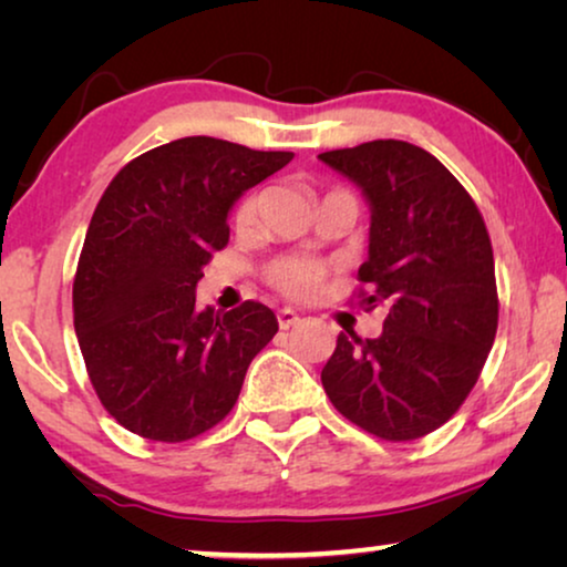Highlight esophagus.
Masks as SVG:
<instances>
[{"label":"esophagus","instance_id":"esophagus-1","mask_svg":"<svg viewBox=\"0 0 567 567\" xmlns=\"http://www.w3.org/2000/svg\"><path fill=\"white\" fill-rule=\"evenodd\" d=\"M278 328L281 330H289V328H293V324L297 322H301V317H299V312H293L291 307H284V309H278Z\"/></svg>","mask_w":567,"mask_h":567}]
</instances>
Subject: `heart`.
<instances>
[{
  "label": "heart",
  "instance_id": "1",
  "mask_svg": "<svg viewBox=\"0 0 567 567\" xmlns=\"http://www.w3.org/2000/svg\"><path fill=\"white\" fill-rule=\"evenodd\" d=\"M262 196L260 193H250L237 206V224L239 227H250L258 219ZM328 274L324 262L307 258V255H286V258H276L266 266V281L291 299H309L320 289L322 278Z\"/></svg>",
  "mask_w": 567,
  "mask_h": 567
}]
</instances>
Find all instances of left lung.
Masks as SVG:
<instances>
[{
  "instance_id": "obj_1",
  "label": "left lung",
  "mask_w": 567,
  "mask_h": 567,
  "mask_svg": "<svg viewBox=\"0 0 567 567\" xmlns=\"http://www.w3.org/2000/svg\"><path fill=\"white\" fill-rule=\"evenodd\" d=\"M320 159L359 185L371 208L363 309L384 330L340 332L322 369L336 410L384 441H413L452 417L475 386L498 330L493 247L462 183L421 146L377 138Z\"/></svg>"
}]
</instances>
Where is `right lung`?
<instances>
[{
    "label": "right lung",
    "instance_id": "add662e5",
    "mask_svg": "<svg viewBox=\"0 0 567 567\" xmlns=\"http://www.w3.org/2000/svg\"><path fill=\"white\" fill-rule=\"evenodd\" d=\"M293 159L185 136L131 159L92 214L74 276V330L100 402L136 436L196 439L229 415L247 367L278 332L260 301L196 307L229 243V208Z\"/></svg>",
    "mask_w": 567,
    "mask_h": 567
}]
</instances>
